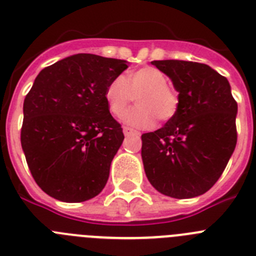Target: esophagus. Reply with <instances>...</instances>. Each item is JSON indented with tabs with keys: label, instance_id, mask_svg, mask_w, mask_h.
<instances>
[{
	"label": "esophagus",
	"instance_id": "obj_1",
	"mask_svg": "<svg viewBox=\"0 0 256 256\" xmlns=\"http://www.w3.org/2000/svg\"><path fill=\"white\" fill-rule=\"evenodd\" d=\"M123 132H124V136H126V137H128V136H133V134H140L137 130H132V128H130V126H124Z\"/></svg>",
	"mask_w": 256,
	"mask_h": 256
}]
</instances>
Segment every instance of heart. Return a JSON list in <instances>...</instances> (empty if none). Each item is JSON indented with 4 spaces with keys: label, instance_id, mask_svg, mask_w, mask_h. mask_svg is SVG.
<instances>
[{
    "label": "heart",
    "instance_id": "obj_1",
    "mask_svg": "<svg viewBox=\"0 0 256 256\" xmlns=\"http://www.w3.org/2000/svg\"><path fill=\"white\" fill-rule=\"evenodd\" d=\"M133 96L138 106L126 113L123 120L134 128H152L158 116L160 120H169L178 112V92L156 68L144 66L118 76L108 83L104 94L108 112L115 116L124 114Z\"/></svg>",
    "mask_w": 256,
    "mask_h": 256
}]
</instances>
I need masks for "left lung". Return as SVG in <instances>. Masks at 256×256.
<instances>
[{"instance_id": "obj_1", "label": "left lung", "mask_w": 256, "mask_h": 256, "mask_svg": "<svg viewBox=\"0 0 256 256\" xmlns=\"http://www.w3.org/2000/svg\"><path fill=\"white\" fill-rule=\"evenodd\" d=\"M180 94L177 114L155 132L142 134L146 177L162 195L191 198L209 191L237 144V102L227 78L209 65L152 61Z\"/></svg>"}]
</instances>
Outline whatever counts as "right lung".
<instances>
[{
  "instance_id": "add662e5",
  "label": "right lung",
  "mask_w": 256,
  "mask_h": 256,
  "mask_svg": "<svg viewBox=\"0 0 256 256\" xmlns=\"http://www.w3.org/2000/svg\"><path fill=\"white\" fill-rule=\"evenodd\" d=\"M126 61L76 54L40 70L24 100L22 148L36 183L64 202L94 198L123 144L105 88Z\"/></svg>"
}]
</instances>
